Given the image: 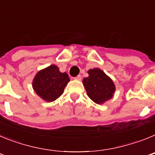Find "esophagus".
<instances>
[{
    "label": "esophagus",
    "instance_id": "obj_1",
    "mask_svg": "<svg viewBox=\"0 0 155 155\" xmlns=\"http://www.w3.org/2000/svg\"><path fill=\"white\" fill-rule=\"evenodd\" d=\"M74 79H75V80H77V81H81V75H78V76L75 77Z\"/></svg>",
    "mask_w": 155,
    "mask_h": 155
}]
</instances>
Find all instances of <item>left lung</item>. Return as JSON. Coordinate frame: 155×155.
I'll list each match as a JSON object with an SVG mask.
<instances>
[{
  "label": "left lung",
  "instance_id": "obj_1",
  "mask_svg": "<svg viewBox=\"0 0 155 155\" xmlns=\"http://www.w3.org/2000/svg\"><path fill=\"white\" fill-rule=\"evenodd\" d=\"M88 77L82 81L87 96L97 104H103L113 97L116 86L114 82L99 68L87 71Z\"/></svg>",
  "mask_w": 155,
  "mask_h": 155
}]
</instances>
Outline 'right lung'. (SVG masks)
I'll return each mask as SVG.
<instances>
[{"mask_svg": "<svg viewBox=\"0 0 155 155\" xmlns=\"http://www.w3.org/2000/svg\"><path fill=\"white\" fill-rule=\"evenodd\" d=\"M69 81L68 74L61 73L58 67L53 64L37 72L32 81V87L42 100L51 102L64 93Z\"/></svg>", "mask_w": 155, "mask_h": 155, "instance_id": "1", "label": "right lung"}]
</instances>
